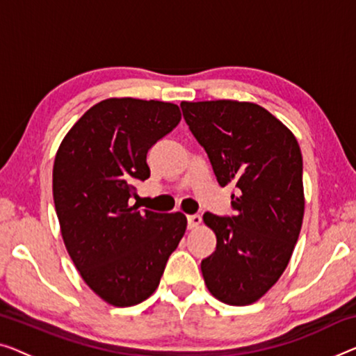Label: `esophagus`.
I'll return each mask as SVG.
<instances>
[{"instance_id":"1","label":"esophagus","mask_w":356,"mask_h":356,"mask_svg":"<svg viewBox=\"0 0 356 356\" xmlns=\"http://www.w3.org/2000/svg\"><path fill=\"white\" fill-rule=\"evenodd\" d=\"M187 222H188V229H190V230L198 229V227L201 225V216H200V214L187 216Z\"/></svg>"}]
</instances>
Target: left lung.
Masks as SVG:
<instances>
[{"label":"left lung","mask_w":356,"mask_h":356,"mask_svg":"<svg viewBox=\"0 0 356 356\" xmlns=\"http://www.w3.org/2000/svg\"><path fill=\"white\" fill-rule=\"evenodd\" d=\"M184 118L208 153L220 187L233 185L235 216L204 212L216 251L201 262L209 293L249 305L288 267L304 219L300 147L288 127L252 102H182Z\"/></svg>","instance_id":"1"}]
</instances>
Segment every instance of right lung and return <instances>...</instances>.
<instances>
[{"label": "right lung", "instance_id": "obj_1", "mask_svg": "<svg viewBox=\"0 0 356 356\" xmlns=\"http://www.w3.org/2000/svg\"><path fill=\"white\" fill-rule=\"evenodd\" d=\"M180 118L176 104L105 99L57 150L52 195L63 243L84 283L110 305H137L155 293L187 229L182 212H140L129 204L134 184L150 177L148 150Z\"/></svg>", "mask_w": 356, "mask_h": 356}]
</instances>
